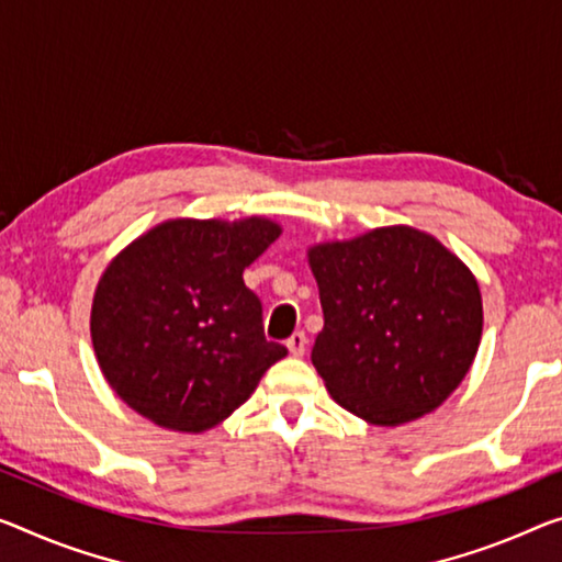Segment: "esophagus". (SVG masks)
<instances>
[{
	"label": "esophagus",
	"instance_id": "esophagus-1",
	"mask_svg": "<svg viewBox=\"0 0 562 562\" xmlns=\"http://www.w3.org/2000/svg\"><path fill=\"white\" fill-rule=\"evenodd\" d=\"M306 334L304 331H293L289 339H286V347H289V351L293 353V357H301V353L306 351Z\"/></svg>",
	"mask_w": 562,
	"mask_h": 562
}]
</instances>
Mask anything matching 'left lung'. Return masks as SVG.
Instances as JSON below:
<instances>
[{"label":"left lung","instance_id":"left-lung-1","mask_svg":"<svg viewBox=\"0 0 562 562\" xmlns=\"http://www.w3.org/2000/svg\"><path fill=\"white\" fill-rule=\"evenodd\" d=\"M308 263L324 311L311 361L344 409L396 427L457 390L480 347L482 299L437 238L376 228L314 246Z\"/></svg>","mask_w":562,"mask_h":562}]
</instances>
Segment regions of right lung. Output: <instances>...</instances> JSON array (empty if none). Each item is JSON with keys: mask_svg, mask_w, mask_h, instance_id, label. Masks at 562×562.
Masks as SVG:
<instances>
[{"mask_svg": "<svg viewBox=\"0 0 562 562\" xmlns=\"http://www.w3.org/2000/svg\"><path fill=\"white\" fill-rule=\"evenodd\" d=\"M281 228L266 218L155 226L112 261L92 301V347L127 407L160 427L205 431L254 394L289 349L266 341L244 283Z\"/></svg>", "mask_w": 562, "mask_h": 562, "instance_id": "add662e5", "label": "right lung"}]
</instances>
